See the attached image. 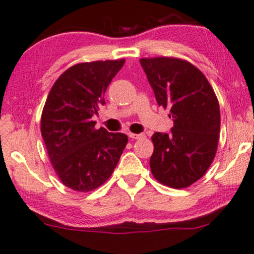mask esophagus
<instances>
[{"mask_svg":"<svg viewBox=\"0 0 254 254\" xmlns=\"http://www.w3.org/2000/svg\"><path fill=\"white\" fill-rule=\"evenodd\" d=\"M131 139H143L145 138V133H129Z\"/></svg>","mask_w":254,"mask_h":254,"instance_id":"1","label":"esophagus"}]
</instances>
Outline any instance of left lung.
Listing matches in <instances>:
<instances>
[{
    "instance_id": "8db88e82",
    "label": "left lung",
    "mask_w": 254,
    "mask_h": 254,
    "mask_svg": "<svg viewBox=\"0 0 254 254\" xmlns=\"http://www.w3.org/2000/svg\"><path fill=\"white\" fill-rule=\"evenodd\" d=\"M140 65L159 107L170 109L173 127L155 132L151 172L172 188L188 187L214 160L221 127L217 97L203 73L177 58H144Z\"/></svg>"
}]
</instances>
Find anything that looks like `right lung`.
I'll use <instances>...</instances> for the list:
<instances>
[{
    "instance_id": "1",
    "label": "right lung",
    "mask_w": 254,
    "mask_h": 254,
    "mask_svg": "<svg viewBox=\"0 0 254 254\" xmlns=\"http://www.w3.org/2000/svg\"><path fill=\"white\" fill-rule=\"evenodd\" d=\"M122 60L83 63L64 72L51 88L42 114V136L54 171L66 187L93 190L104 184L127 144L124 133L95 129L104 93Z\"/></svg>"
}]
</instances>
